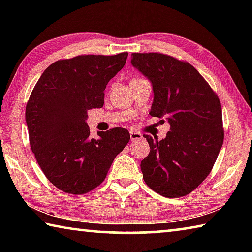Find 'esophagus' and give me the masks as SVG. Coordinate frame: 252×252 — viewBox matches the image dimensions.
Here are the masks:
<instances>
[{"instance_id": "1", "label": "esophagus", "mask_w": 252, "mask_h": 252, "mask_svg": "<svg viewBox=\"0 0 252 252\" xmlns=\"http://www.w3.org/2000/svg\"><path fill=\"white\" fill-rule=\"evenodd\" d=\"M130 139H131V141H136V140L142 139V134L139 133V132L131 131L130 132Z\"/></svg>"}]
</instances>
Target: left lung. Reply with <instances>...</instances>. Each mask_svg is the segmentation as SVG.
<instances>
[{
	"mask_svg": "<svg viewBox=\"0 0 252 252\" xmlns=\"http://www.w3.org/2000/svg\"><path fill=\"white\" fill-rule=\"evenodd\" d=\"M131 63L151 81L150 116L165 118V139L144 134L150 153L141 161L144 182L167 198H180L211 172L222 147V110L217 93L194 67L162 53H132Z\"/></svg>",
	"mask_w": 252,
	"mask_h": 252,
	"instance_id": "1",
	"label": "left lung"
}]
</instances>
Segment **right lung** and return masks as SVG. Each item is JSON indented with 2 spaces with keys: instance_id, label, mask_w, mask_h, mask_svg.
<instances>
[{
  "instance_id": "obj_1",
  "label": "right lung",
  "mask_w": 252,
  "mask_h": 252,
  "mask_svg": "<svg viewBox=\"0 0 252 252\" xmlns=\"http://www.w3.org/2000/svg\"><path fill=\"white\" fill-rule=\"evenodd\" d=\"M127 52L78 55L46 67L25 109L31 150L44 176L63 192L84 194L100 186L130 141L123 127L92 139L88 111L102 108L109 81L126 64Z\"/></svg>"
}]
</instances>
